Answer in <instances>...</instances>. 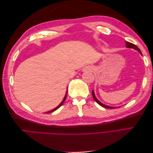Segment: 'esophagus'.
Instances as JSON below:
<instances>
[{"label":"esophagus","mask_w":153,"mask_h":153,"mask_svg":"<svg viewBox=\"0 0 153 153\" xmlns=\"http://www.w3.org/2000/svg\"><path fill=\"white\" fill-rule=\"evenodd\" d=\"M83 70H84V71H91L92 70V68L91 66H87L84 68Z\"/></svg>","instance_id":"34e87169"}]
</instances>
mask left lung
Listing matches in <instances>:
<instances>
[{"instance_id":"1","label":"left lung","mask_w":153,"mask_h":153,"mask_svg":"<svg viewBox=\"0 0 153 153\" xmlns=\"http://www.w3.org/2000/svg\"><path fill=\"white\" fill-rule=\"evenodd\" d=\"M126 46L127 48H134L135 50H137L138 52H139L140 53V54H142V52H141L139 48H138L135 45H134V44H133V43H129V42H128V41H126ZM92 97H93V98H94V101H96V102L97 103H98L100 106H103V107L106 108H115V107H112V106H110L105 105H104V104H103V103H101V102H100V101H99L98 100H97V98H96V96H95V95H94V92L93 91H92Z\"/></svg>"}]
</instances>
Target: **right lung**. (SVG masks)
<instances>
[{
    "label": "right lung",
    "instance_id": "right-lung-1",
    "mask_svg": "<svg viewBox=\"0 0 153 153\" xmlns=\"http://www.w3.org/2000/svg\"><path fill=\"white\" fill-rule=\"evenodd\" d=\"M66 94H67V92H66V95H65V97H64V100H63V101H62V102H61V104H60L59 106H57V107L56 108H55L54 109H53V110H50V111H48V112H47V114H48V113H51V112H53V111H55V110H56L57 109H58L59 107H60V106H61L63 103H64V101H65V100H66Z\"/></svg>",
    "mask_w": 153,
    "mask_h": 153
}]
</instances>
